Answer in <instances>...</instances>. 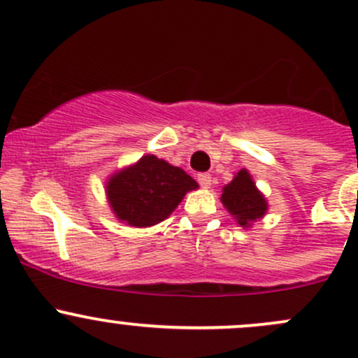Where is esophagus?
<instances>
[{
	"instance_id": "34e87169",
	"label": "esophagus",
	"mask_w": 358,
	"mask_h": 358,
	"mask_svg": "<svg viewBox=\"0 0 358 358\" xmlns=\"http://www.w3.org/2000/svg\"><path fill=\"white\" fill-rule=\"evenodd\" d=\"M198 182H199V186L205 187V189H208V187L211 186V176L210 174H199Z\"/></svg>"
}]
</instances>
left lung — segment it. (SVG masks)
<instances>
[{
    "label": "left lung",
    "instance_id": "1",
    "mask_svg": "<svg viewBox=\"0 0 358 358\" xmlns=\"http://www.w3.org/2000/svg\"><path fill=\"white\" fill-rule=\"evenodd\" d=\"M222 205L244 229L252 227L256 220L266 215L268 201L256 187L255 179L248 169H241L229 184H225L220 196Z\"/></svg>",
    "mask_w": 358,
    "mask_h": 358
}]
</instances>
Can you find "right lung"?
<instances>
[{
    "label": "right lung",
    "mask_w": 358,
    "mask_h": 358,
    "mask_svg": "<svg viewBox=\"0 0 358 358\" xmlns=\"http://www.w3.org/2000/svg\"><path fill=\"white\" fill-rule=\"evenodd\" d=\"M198 182L180 167L155 155L119 169L106 180V196L114 217L136 229L153 227L179 206Z\"/></svg>",
    "instance_id": "obj_1"
}]
</instances>
